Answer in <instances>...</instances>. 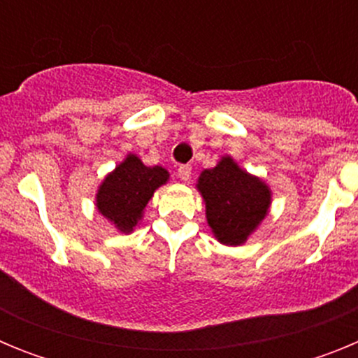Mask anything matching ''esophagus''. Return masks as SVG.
Segmentation results:
<instances>
[{
	"instance_id": "esophagus-1",
	"label": "esophagus",
	"mask_w": 358,
	"mask_h": 358,
	"mask_svg": "<svg viewBox=\"0 0 358 358\" xmlns=\"http://www.w3.org/2000/svg\"><path fill=\"white\" fill-rule=\"evenodd\" d=\"M177 176L181 177L182 181H188L189 177H192V166L189 164H181L179 170H177Z\"/></svg>"
}]
</instances>
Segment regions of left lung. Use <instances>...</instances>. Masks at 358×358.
Listing matches in <instances>:
<instances>
[{
    "label": "left lung",
    "instance_id": "1",
    "mask_svg": "<svg viewBox=\"0 0 358 358\" xmlns=\"http://www.w3.org/2000/svg\"><path fill=\"white\" fill-rule=\"evenodd\" d=\"M197 188L206 201L208 224L227 245H240L267 215L271 192L258 177L222 157L215 169L204 170Z\"/></svg>",
    "mask_w": 358,
    "mask_h": 358
}]
</instances>
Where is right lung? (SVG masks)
Listing matches in <instances>:
<instances>
[{"mask_svg": "<svg viewBox=\"0 0 358 358\" xmlns=\"http://www.w3.org/2000/svg\"><path fill=\"white\" fill-rule=\"evenodd\" d=\"M169 179L161 166H145L136 156H129L113 173L106 177L96 195L98 211L120 231H132L141 218L147 202Z\"/></svg>", "mask_w": 358, "mask_h": 358, "instance_id": "right-lung-1", "label": "right lung"}]
</instances>
